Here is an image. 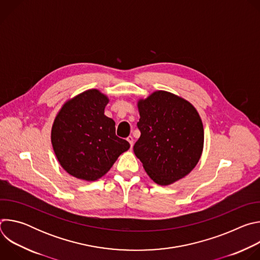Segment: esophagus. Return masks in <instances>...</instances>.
Returning a JSON list of instances; mask_svg holds the SVG:
<instances>
[{
  "label": "esophagus",
  "instance_id": "34e87169",
  "mask_svg": "<svg viewBox=\"0 0 260 260\" xmlns=\"http://www.w3.org/2000/svg\"><path fill=\"white\" fill-rule=\"evenodd\" d=\"M126 140L128 141V143L131 144V148L133 147V145H134V138L132 137V136H128L127 138H126Z\"/></svg>",
  "mask_w": 260,
  "mask_h": 260
}]
</instances>
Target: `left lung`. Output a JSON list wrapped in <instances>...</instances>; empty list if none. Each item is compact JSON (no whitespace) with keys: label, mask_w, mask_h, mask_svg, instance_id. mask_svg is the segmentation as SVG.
Segmentation results:
<instances>
[{"label":"left lung","mask_w":260,"mask_h":260,"mask_svg":"<svg viewBox=\"0 0 260 260\" xmlns=\"http://www.w3.org/2000/svg\"><path fill=\"white\" fill-rule=\"evenodd\" d=\"M141 132L134 152L155 183L172 184L188 175L204 147V127L186 100L158 90L138 102Z\"/></svg>","instance_id":"left-lung-1"}]
</instances>
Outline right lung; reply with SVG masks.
<instances>
[{
  "mask_svg": "<svg viewBox=\"0 0 260 260\" xmlns=\"http://www.w3.org/2000/svg\"><path fill=\"white\" fill-rule=\"evenodd\" d=\"M108 102L98 89H89L68 101L54 119L53 150L73 177L95 181L128 150L129 143L115 134L114 120L104 114Z\"/></svg>",
  "mask_w": 260,
  "mask_h": 260,
  "instance_id": "1",
  "label": "right lung"
}]
</instances>
